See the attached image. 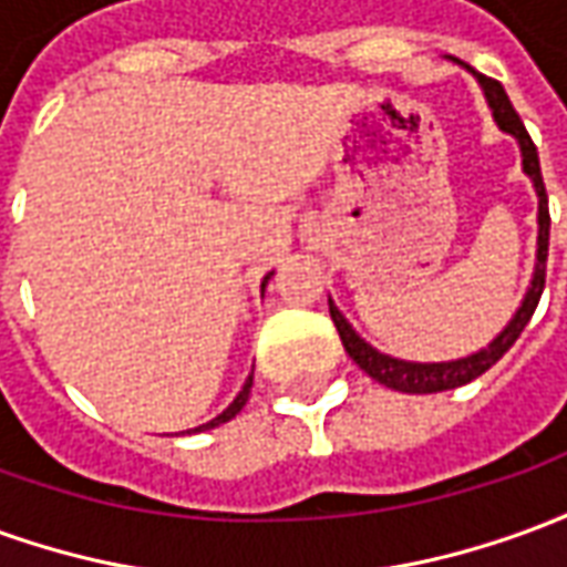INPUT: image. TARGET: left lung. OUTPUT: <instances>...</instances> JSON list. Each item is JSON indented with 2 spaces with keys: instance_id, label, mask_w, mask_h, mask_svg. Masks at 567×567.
I'll list each match as a JSON object with an SVG mask.
<instances>
[{
  "instance_id": "1",
  "label": "left lung",
  "mask_w": 567,
  "mask_h": 567,
  "mask_svg": "<svg viewBox=\"0 0 567 567\" xmlns=\"http://www.w3.org/2000/svg\"><path fill=\"white\" fill-rule=\"evenodd\" d=\"M483 91H486V100L492 105V115L498 121V127L504 133H511L519 140V148H523V169L532 175V182L537 187V199H540V209H537V224H540V234H537V267L535 279H532V288L525 295L523 307L513 316V321L504 328V331L488 343V349L476 352L471 358H462V361H443V364H413V361H398V358H389L377 352L373 346H368L355 331L352 324L340 316V309L331 303V319L337 324V333L343 340L346 352L355 361L358 368L364 370L368 377H373L382 385H389L394 392L406 394H434V392H450V389H458V385H467L476 377H483L495 361H498L507 349H511L519 333L525 331L528 319L535 316L537 300L544 295V282H547V248H549V206H547V187H544V175H540V161H537V148L528 130H525L523 117L516 115L511 96L504 93L501 81L488 79V75H476Z\"/></svg>"
}]
</instances>
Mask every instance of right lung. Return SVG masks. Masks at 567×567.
I'll return each instance as SVG.
<instances>
[{
	"instance_id": "obj_1",
	"label": "right lung",
	"mask_w": 567,
	"mask_h": 567,
	"mask_svg": "<svg viewBox=\"0 0 567 567\" xmlns=\"http://www.w3.org/2000/svg\"><path fill=\"white\" fill-rule=\"evenodd\" d=\"M267 279H270V276H267ZM267 279H264V282H267ZM248 392H251V377H248L246 385H243V392L236 394V401H234V404H230V406H227V410H224L221 416H215V419H212V422H206V425L194 427V431H206V427H215V425H221V422H230V419H234L236 413H239V410H243V406H246Z\"/></svg>"
}]
</instances>
